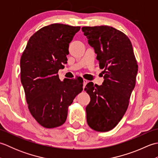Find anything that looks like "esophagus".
I'll return each mask as SVG.
<instances>
[{
    "mask_svg": "<svg viewBox=\"0 0 158 158\" xmlns=\"http://www.w3.org/2000/svg\"><path fill=\"white\" fill-rule=\"evenodd\" d=\"M88 83V80H86V79H83V88H85V86L86 85V84L87 83Z\"/></svg>",
    "mask_w": 158,
    "mask_h": 158,
    "instance_id": "1",
    "label": "esophagus"
}]
</instances>
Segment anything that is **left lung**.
<instances>
[{"instance_id": "left-lung-1", "label": "left lung", "mask_w": 158, "mask_h": 158, "mask_svg": "<svg viewBox=\"0 0 158 158\" xmlns=\"http://www.w3.org/2000/svg\"><path fill=\"white\" fill-rule=\"evenodd\" d=\"M82 31L94 49L100 68L104 69L102 85L89 82L84 89L90 96L86 106L88 126L108 132L122 119L136 84L138 64L129 38L108 26H85Z\"/></svg>"}]
</instances>
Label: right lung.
Masks as SVG:
<instances>
[{
	"instance_id": "1",
	"label": "right lung",
	"mask_w": 158,
	"mask_h": 158,
	"mask_svg": "<svg viewBox=\"0 0 158 158\" xmlns=\"http://www.w3.org/2000/svg\"><path fill=\"white\" fill-rule=\"evenodd\" d=\"M80 26L53 23L28 40L20 60L21 82L32 117L46 128L62 126L68 108L83 90V79H64L58 70L67 63L69 43Z\"/></svg>"
}]
</instances>
